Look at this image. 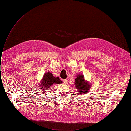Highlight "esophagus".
I'll return each mask as SVG.
<instances>
[{"label": "esophagus", "instance_id": "esophagus-1", "mask_svg": "<svg viewBox=\"0 0 131 131\" xmlns=\"http://www.w3.org/2000/svg\"><path fill=\"white\" fill-rule=\"evenodd\" d=\"M63 83H64V84H66L67 82V79H63Z\"/></svg>", "mask_w": 131, "mask_h": 131}]
</instances>
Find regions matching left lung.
<instances>
[{
    "label": "left lung",
    "mask_w": 131,
    "mask_h": 131,
    "mask_svg": "<svg viewBox=\"0 0 131 131\" xmlns=\"http://www.w3.org/2000/svg\"><path fill=\"white\" fill-rule=\"evenodd\" d=\"M75 85L78 92H80V94L88 92L89 90L91 88V85L89 84V83L85 82L84 77L81 74L77 75V77L75 79Z\"/></svg>",
    "instance_id": "left-lung-1"
}]
</instances>
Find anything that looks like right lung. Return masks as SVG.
<instances>
[{"label":"right lung","instance_id":"add662e5","mask_svg":"<svg viewBox=\"0 0 131 131\" xmlns=\"http://www.w3.org/2000/svg\"><path fill=\"white\" fill-rule=\"evenodd\" d=\"M62 83V81L59 79L58 77H54L53 76V75L51 73H46L44 75H43V77L42 78V85H40L41 86H43L42 88V90H45V89H47L46 90H48L49 88L52 86L54 84H61ZM44 88V89H43ZM41 88V87H40Z\"/></svg>","mask_w":131,"mask_h":131}]
</instances>
